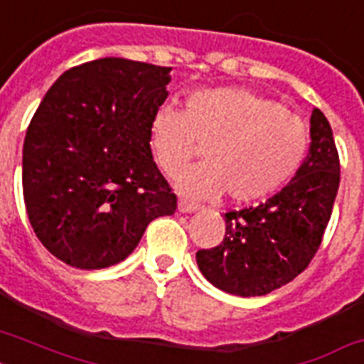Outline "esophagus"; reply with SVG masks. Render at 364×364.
<instances>
[{"label": "esophagus", "mask_w": 364, "mask_h": 364, "mask_svg": "<svg viewBox=\"0 0 364 364\" xmlns=\"http://www.w3.org/2000/svg\"><path fill=\"white\" fill-rule=\"evenodd\" d=\"M177 210L181 211V213H191V211L200 210V204H196V202H193V200L181 198L179 202H177Z\"/></svg>", "instance_id": "esophagus-1"}]
</instances>
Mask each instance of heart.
I'll return each instance as SVG.
<instances>
[{"mask_svg": "<svg viewBox=\"0 0 364 364\" xmlns=\"http://www.w3.org/2000/svg\"><path fill=\"white\" fill-rule=\"evenodd\" d=\"M151 149L166 176H177L205 147L206 164L177 177L193 196L221 191L234 202H255L285 185L302 164L310 130L276 100L245 88L196 90L185 111L162 105L151 119Z\"/></svg>", "mask_w": 364, "mask_h": 364, "instance_id": "1", "label": "heart"}]
</instances>
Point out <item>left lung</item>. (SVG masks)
I'll use <instances>...</instances> for the list:
<instances>
[{
    "mask_svg": "<svg viewBox=\"0 0 364 364\" xmlns=\"http://www.w3.org/2000/svg\"><path fill=\"white\" fill-rule=\"evenodd\" d=\"M310 153L293 181L255 208L225 213L219 245L196 253L200 272L225 293L262 296L293 282L321 245L340 185L333 130L311 111Z\"/></svg>",
    "mask_w": 364,
    "mask_h": 364,
    "instance_id": "8db88e82",
    "label": "left lung"
}]
</instances>
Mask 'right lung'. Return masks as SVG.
I'll return each instance as SVG.
<instances>
[{
    "mask_svg": "<svg viewBox=\"0 0 364 364\" xmlns=\"http://www.w3.org/2000/svg\"><path fill=\"white\" fill-rule=\"evenodd\" d=\"M171 68L100 58L48 88L26 132L22 188L39 242L62 262L98 270L124 260L177 196L151 153V119Z\"/></svg>",
    "mask_w": 364,
    "mask_h": 364,
    "instance_id": "add662e5",
    "label": "right lung"
}]
</instances>
